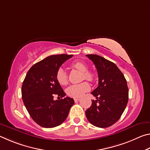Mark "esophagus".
Segmentation results:
<instances>
[{"label":"esophagus","instance_id":"1","mask_svg":"<svg viewBox=\"0 0 150 150\" xmlns=\"http://www.w3.org/2000/svg\"><path fill=\"white\" fill-rule=\"evenodd\" d=\"M80 100V98H74V101L75 103H77V102H78L79 100Z\"/></svg>","mask_w":150,"mask_h":150}]
</instances>
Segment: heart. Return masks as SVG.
I'll list each match as a JSON object with an SVG mask.
<instances>
[{"mask_svg":"<svg viewBox=\"0 0 150 150\" xmlns=\"http://www.w3.org/2000/svg\"><path fill=\"white\" fill-rule=\"evenodd\" d=\"M73 67L76 69L83 73V79L88 80L89 81H93L95 79V75L92 72L87 71L88 67L85 63L81 62H77L72 65ZM56 80L57 82L62 85H65L68 82L67 74L65 71L59 68L56 73ZM90 90V85L87 82H83L79 84H75L70 85L67 88V93L69 96L74 98L81 97V96L84 95V93L87 92Z\"/></svg>","mask_w":150,"mask_h":150,"instance_id":"heart-1","label":"heart"}]
</instances>
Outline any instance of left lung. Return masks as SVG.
Returning <instances> with one entry per match:
<instances>
[{
  "label": "left lung",
  "mask_w": 150,
  "mask_h": 150,
  "mask_svg": "<svg viewBox=\"0 0 150 150\" xmlns=\"http://www.w3.org/2000/svg\"><path fill=\"white\" fill-rule=\"evenodd\" d=\"M97 69L98 86L91 94L97 98L85 111L89 122L107 128L117 122L128 101V88L123 73L115 63L95 54L87 55Z\"/></svg>",
  "instance_id": "8db88e82"
}]
</instances>
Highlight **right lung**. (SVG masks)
Listing matches in <instances>:
<instances>
[{
  "instance_id": "obj_1",
  "label": "right lung",
  "mask_w": 150,
  "mask_h": 150,
  "mask_svg": "<svg viewBox=\"0 0 150 150\" xmlns=\"http://www.w3.org/2000/svg\"><path fill=\"white\" fill-rule=\"evenodd\" d=\"M72 56L50 55L35 63L27 73L22 86V100L31 118L40 126L54 128L60 125L74 104L73 98H63L66 94L55 77L60 66ZM55 95L62 98L54 101Z\"/></svg>"
}]
</instances>
